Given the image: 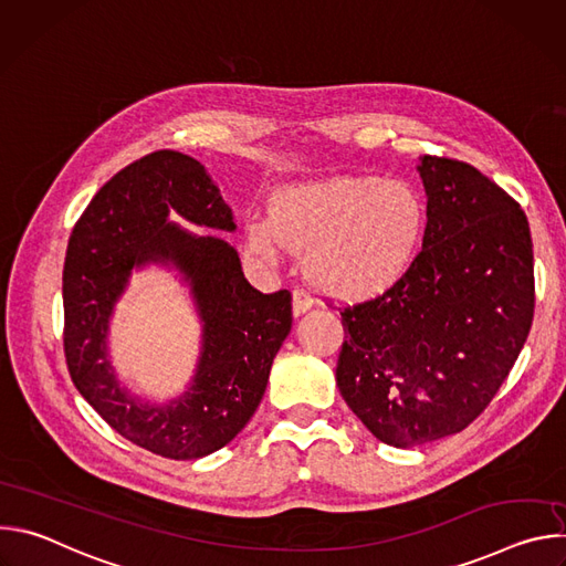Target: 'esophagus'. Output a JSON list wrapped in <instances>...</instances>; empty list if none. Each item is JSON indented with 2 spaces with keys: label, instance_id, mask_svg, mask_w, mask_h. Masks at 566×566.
I'll list each match as a JSON object with an SVG mask.
<instances>
[{
  "label": "esophagus",
  "instance_id": "esophagus-1",
  "mask_svg": "<svg viewBox=\"0 0 566 566\" xmlns=\"http://www.w3.org/2000/svg\"><path fill=\"white\" fill-rule=\"evenodd\" d=\"M313 306V297L304 289H293V313L302 315Z\"/></svg>",
  "mask_w": 566,
  "mask_h": 566
}]
</instances>
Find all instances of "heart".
I'll return each mask as SVG.
<instances>
[{
  "instance_id": "b5f03b06",
  "label": "heart",
  "mask_w": 566,
  "mask_h": 566,
  "mask_svg": "<svg viewBox=\"0 0 566 566\" xmlns=\"http://www.w3.org/2000/svg\"><path fill=\"white\" fill-rule=\"evenodd\" d=\"M421 197L400 181L334 177L282 188L269 217L247 223L249 244L266 260L282 247L304 255L313 286L338 300H371L412 269L426 234Z\"/></svg>"
}]
</instances>
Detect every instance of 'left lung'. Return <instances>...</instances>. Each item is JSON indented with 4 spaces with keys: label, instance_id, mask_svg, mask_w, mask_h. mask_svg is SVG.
I'll return each instance as SVG.
<instances>
[{
    "label": "left lung",
    "instance_id": "left-lung-1",
    "mask_svg": "<svg viewBox=\"0 0 566 566\" xmlns=\"http://www.w3.org/2000/svg\"><path fill=\"white\" fill-rule=\"evenodd\" d=\"M423 249L391 291L340 311L336 382L382 443L415 448L465 430L513 369L533 322L528 219L457 158L421 156Z\"/></svg>",
    "mask_w": 566,
    "mask_h": 566
}]
</instances>
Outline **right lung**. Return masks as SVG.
Returning <instances> with one entry per match:
<instances>
[{"label": "right lung", "mask_w": 566, "mask_h": 566, "mask_svg": "<svg viewBox=\"0 0 566 566\" xmlns=\"http://www.w3.org/2000/svg\"><path fill=\"white\" fill-rule=\"evenodd\" d=\"M232 232V210L197 158L151 151L114 175L77 219L64 260V356L73 385L125 439L168 459H201L230 443L255 415L271 365L291 332V293H260L237 251L168 219ZM172 263L205 322L193 385L164 407L119 387L106 356L113 304L132 268Z\"/></svg>", "instance_id": "obj_1"}]
</instances>
